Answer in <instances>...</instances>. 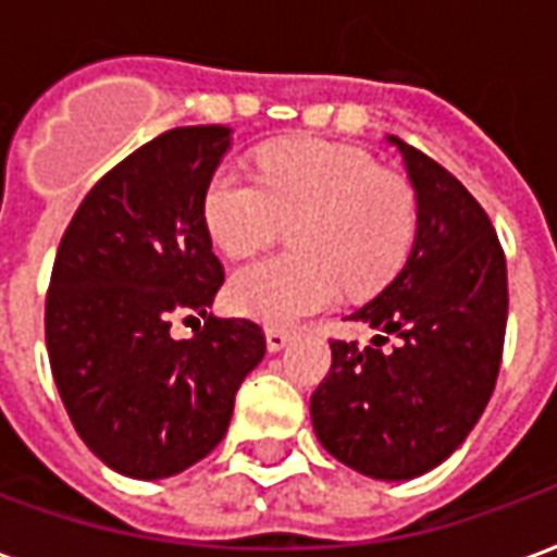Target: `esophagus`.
Listing matches in <instances>:
<instances>
[{
    "instance_id": "esophagus-1",
    "label": "esophagus",
    "mask_w": 557,
    "mask_h": 557,
    "mask_svg": "<svg viewBox=\"0 0 557 557\" xmlns=\"http://www.w3.org/2000/svg\"><path fill=\"white\" fill-rule=\"evenodd\" d=\"M287 341H290V332H287V329H278V326L267 329V347H270V352L284 350V347H287Z\"/></svg>"
}]
</instances>
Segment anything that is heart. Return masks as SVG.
Masks as SVG:
<instances>
[{
  "label": "heart",
  "mask_w": 557,
  "mask_h": 557,
  "mask_svg": "<svg viewBox=\"0 0 557 557\" xmlns=\"http://www.w3.org/2000/svg\"><path fill=\"white\" fill-rule=\"evenodd\" d=\"M207 234L231 258H249L294 222L296 251L243 267L228 284L243 318L287 326L344 290L371 294L404 267L416 239V195L380 172L368 150L299 136L258 150V177L222 165L201 195Z\"/></svg>",
  "instance_id": "b5f03b06"
}]
</instances>
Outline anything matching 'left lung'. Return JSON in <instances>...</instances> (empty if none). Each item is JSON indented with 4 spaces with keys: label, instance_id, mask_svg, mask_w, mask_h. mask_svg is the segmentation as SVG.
Returning <instances> with one entry per match:
<instances>
[{
    "label": "left lung",
    "instance_id": "8db88e82",
    "mask_svg": "<svg viewBox=\"0 0 557 557\" xmlns=\"http://www.w3.org/2000/svg\"><path fill=\"white\" fill-rule=\"evenodd\" d=\"M416 189L404 270L350 320L380 329L368 347L332 341L311 395L320 445L356 472L409 481L460 448L490 404L507 326V263L486 210L428 153L388 136ZM398 344L387 347V335Z\"/></svg>",
    "mask_w": 557,
    "mask_h": 557
}]
</instances>
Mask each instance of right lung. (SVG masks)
<instances>
[{
	"label": "right lung",
	"instance_id": "1",
	"mask_svg": "<svg viewBox=\"0 0 557 557\" xmlns=\"http://www.w3.org/2000/svg\"><path fill=\"white\" fill-rule=\"evenodd\" d=\"M231 129L174 127L121 160L64 231L47 290L52 380L83 442L109 469L157 481L207 457L267 352L251 320L213 318L225 282L201 195ZM206 318L193 339L168 329Z\"/></svg>",
	"mask_w": 557,
	"mask_h": 557
}]
</instances>
